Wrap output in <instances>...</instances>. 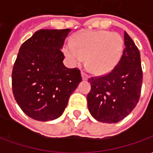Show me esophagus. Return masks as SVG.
I'll return each mask as SVG.
<instances>
[{"mask_svg":"<svg viewBox=\"0 0 153 153\" xmlns=\"http://www.w3.org/2000/svg\"><path fill=\"white\" fill-rule=\"evenodd\" d=\"M81 75H82V79H83V80H88V75L87 74H85L84 72H81Z\"/></svg>","mask_w":153,"mask_h":153,"instance_id":"obj_1","label":"esophagus"}]
</instances>
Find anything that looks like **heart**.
<instances>
[{
    "instance_id": "heart-1",
    "label": "heart",
    "mask_w": 153,
    "mask_h": 153,
    "mask_svg": "<svg viewBox=\"0 0 153 153\" xmlns=\"http://www.w3.org/2000/svg\"><path fill=\"white\" fill-rule=\"evenodd\" d=\"M124 41L117 33L108 31H92L78 35L73 46L67 45L65 54L74 64L87 58V66L94 74L109 72L121 57Z\"/></svg>"
}]
</instances>
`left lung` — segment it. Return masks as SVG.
I'll return each instance as SVG.
<instances>
[{"instance_id":"1","label":"left lung","mask_w":153,"mask_h":153,"mask_svg":"<svg viewBox=\"0 0 153 153\" xmlns=\"http://www.w3.org/2000/svg\"><path fill=\"white\" fill-rule=\"evenodd\" d=\"M124 40L125 47L117 65L106 75L88 79V110L93 118L102 123H117L125 118L136 106L141 93L140 52L126 32Z\"/></svg>"}]
</instances>
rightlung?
Here are the masks:
<instances>
[{"label": "right lung", "instance_id": "right-lung-1", "mask_svg": "<svg viewBox=\"0 0 153 153\" xmlns=\"http://www.w3.org/2000/svg\"><path fill=\"white\" fill-rule=\"evenodd\" d=\"M71 29H40L19 48L12 90L26 115L39 121L59 118L82 81L79 70L65 66L61 49Z\"/></svg>", "mask_w": 153, "mask_h": 153}]
</instances>
